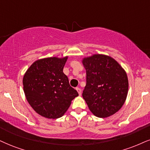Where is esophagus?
Returning <instances> with one entry per match:
<instances>
[{
	"mask_svg": "<svg viewBox=\"0 0 150 150\" xmlns=\"http://www.w3.org/2000/svg\"><path fill=\"white\" fill-rule=\"evenodd\" d=\"M76 91L78 92L79 95H81V90L80 89V88H76Z\"/></svg>",
	"mask_w": 150,
	"mask_h": 150,
	"instance_id": "34e87169",
	"label": "esophagus"
}]
</instances>
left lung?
<instances>
[{
	"label": "left lung",
	"mask_w": 150,
	"mask_h": 150,
	"mask_svg": "<svg viewBox=\"0 0 150 150\" xmlns=\"http://www.w3.org/2000/svg\"><path fill=\"white\" fill-rule=\"evenodd\" d=\"M82 63L86 70L83 97L90 110L105 118L117 112L126 101L129 81L125 70L109 55L94 54Z\"/></svg>",
	"instance_id": "8db88e82"
}]
</instances>
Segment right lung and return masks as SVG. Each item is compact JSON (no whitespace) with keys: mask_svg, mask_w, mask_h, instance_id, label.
Instances as JSON below:
<instances>
[{"mask_svg":"<svg viewBox=\"0 0 150 150\" xmlns=\"http://www.w3.org/2000/svg\"><path fill=\"white\" fill-rule=\"evenodd\" d=\"M67 58L68 56L40 59L31 64L23 76V91L28 102L42 117H62L71 101L79 96L63 73Z\"/></svg>","mask_w":150,"mask_h":150,"instance_id":"1","label":"right lung"}]
</instances>
